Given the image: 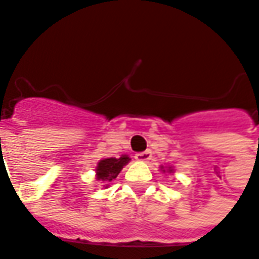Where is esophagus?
<instances>
[{
  "label": "esophagus",
  "instance_id": "esophagus-1",
  "mask_svg": "<svg viewBox=\"0 0 259 259\" xmlns=\"http://www.w3.org/2000/svg\"><path fill=\"white\" fill-rule=\"evenodd\" d=\"M152 157V152L151 151H145V152H138L134 156V159L137 161H149Z\"/></svg>",
  "mask_w": 259,
  "mask_h": 259
}]
</instances>
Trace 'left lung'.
<instances>
[{
    "label": "left lung",
    "mask_w": 259,
    "mask_h": 259,
    "mask_svg": "<svg viewBox=\"0 0 259 259\" xmlns=\"http://www.w3.org/2000/svg\"><path fill=\"white\" fill-rule=\"evenodd\" d=\"M161 169H163V167H161ZM163 171H165V169H163ZM168 171H169V172H172V169H171V167H169V168H168Z\"/></svg>",
    "instance_id": "left-lung-1"
}]
</instances>
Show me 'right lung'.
I'll list each match as a JSON object with an SVG mask.
<instances>
[{"mask_svg":"<svg viewBox=\"0 0 259 259\" xmlns=\"http://www.w3.org/2000/svg\"><path fill=\"white\" fill-rule=\"evenodd\" d=\"M130 161V157L127 155H122L121 157H108L100 160L96 165V179L99 182L103 183V186L107 187L108 183L114 181L121 169Z\"/></svg>","mask_w":259,"mask_h":259,"instance_id":"1","label":"right lung"}]
</instances>
